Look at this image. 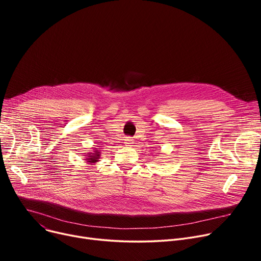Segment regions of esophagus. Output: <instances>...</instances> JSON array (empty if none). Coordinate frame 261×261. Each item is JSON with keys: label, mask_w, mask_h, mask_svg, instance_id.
<instances>
[{"label": "esophagus", "mask_w": 261, "mask_h": 261, "mask_svg": "<svg viewBox=\"0 0 261 261\" xmlns=\"http://www.w3.org/2000/svg\"><path fill=\"white\" fill-rule=\"evenodd\" d=\"M123 144H125L127 147H131L133 144V140H131L130 138H126L125 141H123Z\"/></svg>", "instance_id": "obj_1"}]
</instances>
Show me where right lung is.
<instances>
[{
	"label": "right lung",
	"mask_w": 261,
	"mask_h": 261,
	"mask_svg": "<svg viewBox=\"0 0 261 261\" xmlns=\"http://www.w3.org/2000/svg\"><path fill=\"white\" fill-rule=\"evenodd\" d=\"M94 150L95 151H91L86 155L85 160H86L87 164H89V165H94V164L97 163L100 159V152L96 148Z\"/></svg>",
	"instance_id": "1"
}]
</instances>
